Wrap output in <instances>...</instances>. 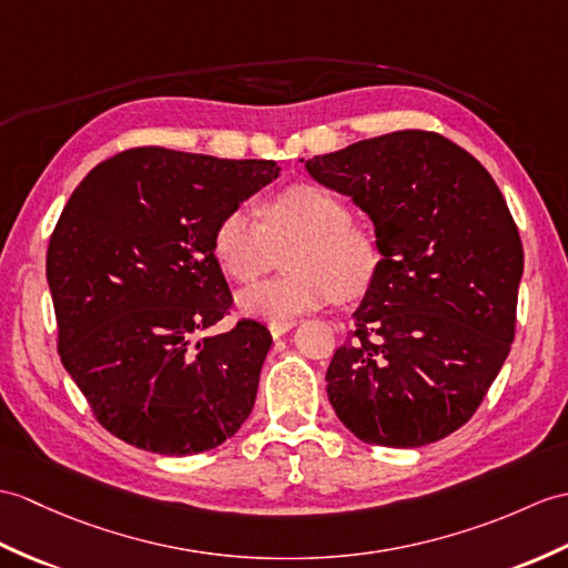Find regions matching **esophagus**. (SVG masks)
Here are the masks:
<instances>
[{
    "label": "esophagus",
    "instance_id": "esophagus-1",
    "mask_svg": "<svg viewBox=\"0 0 568 568\" xmlns=\"http://www.w3.org/2000/svg\"><path fill=\"white\" fill-rule=\"evenodd\" d=\"M293 326H295V320H293V322H281V324H268V332H271L273 338H281V336L287 334Z\"/></svg>",
    "mask_w": 568,
    "mask_h": 568
}]
</instances>
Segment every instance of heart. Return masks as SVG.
<instances>
[{"mask_svg": "<svg viewBox=\"0 0 568 568\" xmlns=\"http://www.w3.org/2000/svg\"><path fill=\"white\" fill-rule=\"evenodd\" d=\"M261 222L234 207L213 232V254L220 268L236 283L266 273L275 248L295 242L285 254L290 273L254 283L240 293L244 314L271 324L338 300H353L371 287L379 248L375 236L351 222V210L320 183H290L261 203Z\"/></svg>", "mask_w": 568, "mask_h": 568, "instance_id": "1", "label": "heart"}]
</instances>
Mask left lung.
Segmentation results:
<instances>
[{
	"mask_svg": "<svg viewBox=\"0 0 568 568\" xmlns=\"http://www.w3.org/2000/svg\"><path fill=\"white\" fill-rule=\"evenodd\" d=\"M310 174L375 222L379 263L326 394L355 438L418 447L463 428L516 338L523 242L494 179L428 130L361 140Z\"/></svg>",
	"mask_w": 568,
	"mask_h": 568,
	"instance_id": "8db88e82",
	"label": "left lung"
}]
</instances>
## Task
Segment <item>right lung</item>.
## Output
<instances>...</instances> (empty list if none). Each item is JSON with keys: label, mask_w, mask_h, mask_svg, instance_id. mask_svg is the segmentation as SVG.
I'll return each mask as SVG.
<instances>
[{"label": "right lung", "mask_w": 568, "mask_h": 568, "mask_svg": "<svg viewBox=\"0 0 568 568\" xmlns=\"http://www.w3.org/2000/svg\"><path fill=\"white\" fill-rule=\"evenodd\" d=\"M271 160L133 148L79 183L50 234L45 275L64 371L99 424L160 455H197L242 428L271 332L230 314L213 254L220 217L278 176Z\"/></svg>", "instance_id": "right-lung-1"}]
</instances>
